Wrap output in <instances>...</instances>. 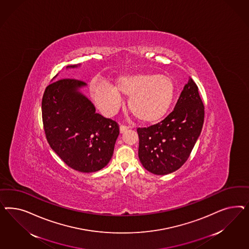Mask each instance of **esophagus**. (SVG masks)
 <instances>
[{"label": "esophagus", "mask_w": 249, "mask_h": 249, "mask_svg": "<svg viewBox=\"0 0 249 249\" xmlns=\"http://www.w3.org/2000/svg\"><path fill=\"white\" fill-rule=\"evenodd\" d=\"M128 128V126H126V125H124V124H121V127H120V129H121V133H122V132H124L125 130H127Z\"/></svg>", "instance_id": "34e87169"}]
</instances>
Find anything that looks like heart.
<instances>
[{"label":"heart","instance_id":"1","mask_svg":"<svg viewBox=\"0 0 249 249\" xmlns=\"http://www.w3.org/2000/svg\"><path fill=\"white\" fill-rule=\"evenodd\" d=\"M129 97V111L143 123L160 121L173 104L175 84L167 75L142 73L122 76L117 89L110 86H98L93 91L94 98L101 108L113 114L121 104V94Z\"/></svg>","mask_w":249,"mask_h":249}]
</instances>
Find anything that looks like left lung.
Instances as JSON below:
<instances>
[{
    "mask_svg": "<svg viewBox=\"0 0 249 249\" xmlns=\"http://www.w3.org/2000/svg\"><path fill=\"white\" fill-rule=\"evenodd\" d=\"M204 106L196 82L190 78L174 109L163 121L138 128L139 158L151 174L175 172L188 160L201 133Z\"/></svg>",
    "mask_w": 249,
    "mask_h": 249,
    "instance_id": "obj_1",
    "label": "left lung"
}]
</instances>
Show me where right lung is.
I'll list each match as a JSON object with an SVG mask.
<instances>
[{
    "label": "right lung",
    "instance_id": "1",
    "mask_svg": "<svg viewBox=\"0 0 249 249\" xmlns=\"http://www.w3.org/2000/svg\"><path fill=\"white\" fill-rule=\"evenodd\" d=\"M84 86L74 78L48 85L42 99V119L46 140L61 160L75 171L94 173L112 157L120 127L96 113L90 100L78 91Z\"/></svg>",
    "mask_w": 249,
    "mask_h": 249
}]
</instances>
